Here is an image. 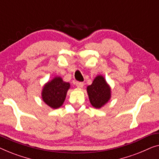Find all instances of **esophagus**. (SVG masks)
Returning <instances> with one entry per match:
<instances>
[{
    "label": "esophagus",
    "mask_w": 159,
    "mask_h": 159,
    "mask_svg": "<svg viewBox=\"0 0 159 159\" xmlns=\"http://www.w3.org/2000/svg\"><path fill=\"white\" fill-rule=\"evenodd\" d=\"M75 86H76L78 88H82V87L84 86V83L76 81L75 82Z\"/></svg>",
    "instance_id": "34e87169"
}]
</instances>
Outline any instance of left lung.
<instances>
[{
	"mask_svg": "<svg viewBox=\"0 0 159 159\" xmlns=\"http://www.w3.org/2000/svg\"><path fill=\"white\" fill-rule=\"evenodd\" d=\"M87 92L91 104L95 108H101L111 97L110 87L102 75L96 77L92 84L87 87Z\"/></svg>",
	"mask_w": 159,
	"mask_h": 159,
	"instance_id": "8db88e82",
	"label": "left lung"
}]
</instances>
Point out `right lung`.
<instances>
[{"instance_id":"obj_1","label":"right lung","mask_w":159,"mask_h":159,"mask_svg":"<svg viewBox=\"0 0 159 159\" xmlns=\"http://www.w3.org/2000/svg\"><path fill=\"white\" fill-rule=\"evenodd\" d=\"M69 88V83L64 82L60 77L55 78L44 86L42 93V99L52 108H59L63 104Z\"/></svg>"}]
</instances>
